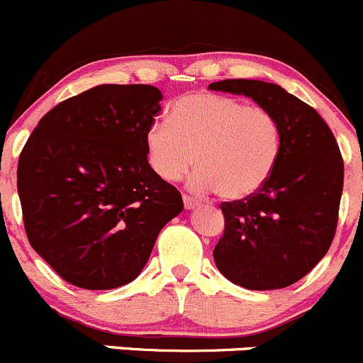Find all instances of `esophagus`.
Wrapping results in <instances>:
<instances>
[{"label":"esophagus","instance_id":"34e87169","mask_svg":"<svg viewBox=\"0 0 363 363\" xmlns=\"http://www.w3.org/2000/svg\"><path fill=\"white\" fill-rule=\"evenodd\" d=\"M183 206H185V209H194L199 206V201L190 196H183Z\"/></svg>","mask_w":363,"mask_h":363}]
</instances>
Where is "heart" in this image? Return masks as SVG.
Returning a JSON list of instances; mask_svg holds the SVG:
<instances>
[{"label": "heart", "mask_w": 363, "mask_h": 363, "mask_svg": "<svg viewBox=\"0 0 363 363\" xmlns=\"http://www.w3.org/2000/svg\"><path fill=\"white\" fill-rule=\"evenodd\" d=\"M145 152L160 180H190L197 192L241 201L259 192L281 154V129L262 106L215 92H192L174 101L169 124L155 122L145 133Z\"/></svg>", "instance_id": "1"}]
</instances>
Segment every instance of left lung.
Returning a JSON list of instances; mask_svg holds the SVG:
<instances>
[{"label": "left lung", "mask_w": 363, "mask_h": 363, "mask_svg": "<svg viewBox=\"0 0 363 363\" xmlns=\"http://www.w3.org/2000/svg\"><path fill=\"white\" fill-rule=\"evenodd\" d=\"M211 91L252 98L281 129V154L259 192L223 203L218 271L248 290L285 289L325 257L337 227L345 164L318 111L262 80H222Z\"/></svg>", "instance_id": "left-lung-1"}]
</instances>
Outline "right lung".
<instances>
[{
  "label": "right lung",
  "mask_w": 363,
  "mask_h": 363,
  "mask_svg": "<svg viewBox=\"0 0 363 363\" xmlns=\"http://www.w3.org/2000/svg\"><path fill=\"white\" fill-rule=\"evenodd\" d=\"M154 85L104 84L62 101L18 157L17 190L35 252L74 286L133 281L183 209L152 171L145 133L160 111Z\"/></svg>",
  "instance_id": "1"
}]
</instances>
